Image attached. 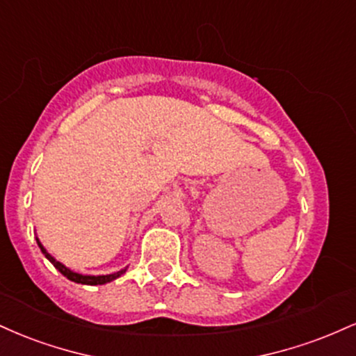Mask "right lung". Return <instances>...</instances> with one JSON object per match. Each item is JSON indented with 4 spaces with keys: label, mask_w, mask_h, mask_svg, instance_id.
<instances>
[{
    "label": "right lung",
    "mask_w": 356,
    "mask_h": 356,
    "mask_svg": "<svg viewBox=\"0 0 356 356\" xmlns=\"http://www.w3.org/2000/svg\"><path fill=\"white\" fill-rule=\"evenodd\" d=\"M36 243H38L40 249H42V252L47 257L48 261L55 266L58 271L63 275L65 277H68V280L73 281V283H80V284H90V286H95V284H105V283H110V281L117 280L118 276H122L125 273V269H122V271H117V273H112V275H104V276H88V275H79V273H73L72 269H68L67 266H63V264L60 263V261H56L55 257H53L50 252L47 251V249L43 248V244L40 243L38 239H36Z\"/></svg>",
    "instance_id": "add662e5"
}]
</instances>
